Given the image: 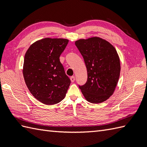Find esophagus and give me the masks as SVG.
I'll use <instances>...</instances> for the list:
<instances>
[{"label":"esophagus","instance_id":"1","mask_svg":"<svg viewBox=\"0 0 147 147\" xmlns=\"http://www.w3.org/2000/svg\"><path fill=\"white\" fill-rule=\"evenodd\" d=\"M70 80H71V82H73L75 81V77H74V76H71V77L70 78Z\"/></svg>","mask_w":147,"mask_h":147}]
</instances>
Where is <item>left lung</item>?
Instances as JSON below:
<instances>
[{
  "instance_id": "left-lung-1",
  "label": "left lung",
  "mask_w": 147,
  "mask_h": 147,
  "mask_svg": "<svg viewBox=\"0 0 147 147\" xmlns=\"http://www.w3.org/2000/svg\"><path fill=\"white\" fill-rule=\"evenodd\" d=\"M75 45L88 71L87 81L79 88L89 102H102L113 94L120 76V59L115 48L99 37L80 39Z\"/></svg>"
}]
</instances>
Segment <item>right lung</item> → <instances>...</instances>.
Wrapping results in <instances>:
<instances>
[{
    "label": "right lung",
    "mask_w": 147,
    "mask_h": 147,
    "mask_svg": "<svg viewBox=\"0 0 147 147\" xmlns=\"http://www.w3.org/2000/svg\"><path fill=\"white\" fill-rule=\"evenodd\" d=\"M69 40L46 38L33 43L25 55L23 74L30 92L41 102L57 104L65 98L71 80L59 56Z\"/></svg>",
    "instance_id": "add662e5"
}]
</instances>
